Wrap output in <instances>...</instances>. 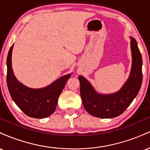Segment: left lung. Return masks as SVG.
I'll return each mask as SVG.
<instances>
[{
	"label": "left lung",
	"mask_w": 150,
	"mask_h": 150,
	"mask_svg": "<svg viewBox=\"0 0 150 150\" xmlns=\"http://www.w3.org/2000/svg\"><path fill=\"white\" fill-rule=\"evenodd\" d=\"M130 39L131 71L128 80L119 91L110 94H98L88 80L82 75L79 76L82 104L89 114L101 118L120 116L138 94L142 82V55L135 39L132 37Z\"/></svg>",
	"instance_id": "1"
}]
</instances>
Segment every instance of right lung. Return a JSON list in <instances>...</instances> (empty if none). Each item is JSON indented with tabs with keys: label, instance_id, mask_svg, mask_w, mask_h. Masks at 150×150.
<instances>
[{
	"label": "right lung",
	"instance_id": "1",
	"mask_svg": "<svg viewBox=\"0 0 150 150\" xmlns=\"http://www.w3.org/2000/svg\"><path fill=\"white\" fill-rule=\"evenodd\" d=\"M12 45L7 57V85L13 100L27 116L44 118L55 111L58 99L71 74L64 75L42 89H32L20 83L12 68Z\"/></svg>",
	"mask_w": 150,
	"mask_h": 150
}]
</instances>
